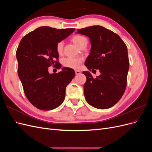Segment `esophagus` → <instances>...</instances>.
Returning <instances> with one entry per match:
<instances>
[{"mask_svg": "<svg viewBox=\"0 0 152 152\" xmlns=\"http://www.w3.org/2000/svg\"><path fill=\"white\" fill-rule=\"evenodd\" d=\"M75 74H76V75H79V74H80V72L79 71V70H75Z\"/></svg>", "mask_w": 152, "mask_h": 152, "instance_id": "obj_1", "label": "esophagus"}]
</instances>
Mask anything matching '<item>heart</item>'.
<instances>
[{
	"mask_svg": "<svg viewBox=\"0 0 152 152\" xmlns=\"http://www.w3.org/2000/svg\"><path fill=\"white\" fill-rule=\"evenodd\" d=\"M72 41L78 47H80V45L83 44L87 39L84 36L80 35H75L72 37ZM63 44L62 42H59L57 43L56 46V52L58 54H61L63 53ZM82 62V59L77 58H72L68 57L65 58L63 60V65L64 66L70 68L72 69H78L79 68L80 64Z\"/></svg>",
	"mask_w": 152,
	"mask_h": 152,
	"instance_id": "b5f03b06",
	"label": "heart"
}]
</instances>
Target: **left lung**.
I'll list each match as a JSON object with an SVG mask.
<instances>
[{
    "label": "left lung",
    "instance_id": "1",
    "mask_svg": "<svg viewBox=\"0 0 152 152\" xmlns=\"http://www.w3.org/2000/svg\"><path fill=\"white\" fill-rule=\"evenodd\" d=\"M77 34L88 37L91 48L84 65L88 70H99L94 79L89 72L84 85L85 98L98 109L112 107L125 92L129 68L127 48L117 34L104 27L96 25L77 30Z\"/></svg>",
    "mask_w": 152,
    "mask_h": 152
}]
</instances>
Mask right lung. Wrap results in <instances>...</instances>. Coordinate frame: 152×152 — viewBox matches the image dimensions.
<instances>
[{
    "label": "right lung",
    "instance_id": "add662e5",
    "mask_svg": "<svg viewBox=\"0 0 152 152\" xmlns=\"http://www.w3.org/2000/svg\"><path fill=\"white\" fill-rule=\"evenodd\" d=\"M75 28L56 29L40 26L22 38L16 50L18 73L25 94L34 107L42 110L58 107L65 97L67 85L75 77L72 68L50 74L48 67L60 68L56 46Z\"/></svg>",
    "mask_w": 152,
    "mask_h": 152
}]
</instances>
